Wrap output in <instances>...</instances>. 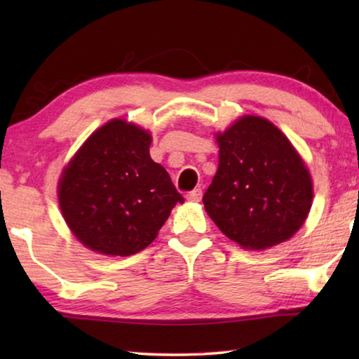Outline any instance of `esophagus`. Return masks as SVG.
Listing matches in <instances>:
<instances>
[{
  "mask_svg": "<svg viewBox=\"0 0 359 359\" xmlns=\"http://www.w3.org/2000/svg\"><path fill=\"white\" fill-rule=\"evenodd\" d=\"M201 196H203L201 188H194V190L187 193V199H188V201H191V203H198L199 199H201Z\"/></svg>",
  "mask_w": 359,
  "mask_h": 359,
  "instance_id": "1",
  "label": "esophagus"
}]
</instances>
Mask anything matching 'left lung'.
<instances>
[{
    "label": "left lung",
    "instance_id": "obj_1",
    "mask_svg": "<svg viewBox=\"0 0 359 359\" xmlns=\"http://www.w3.org/2000/svg\"><path fill=\"white\" fill-rule=\"evenodd\" d=\"M218 169L203 203L231 241L264 250L288 241L312 205V179L288 137L269 120L245 115L218 133Z\"/></svg>",
    "mask_w": 359,
    "mask_h": 359
}]
</instances>
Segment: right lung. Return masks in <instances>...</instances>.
Wrapping results in <instances>:
<instances>
[{
  "label": "right lung",
  "mask_w": 359,
  "mask_h": 359,
  "mask_svg": "<svg viewBox=\"0 0 359 359\" xmlns=\"http://www.w3.org/2000/svg\"><path fill=\"white\" fill-rule=\"evenodd\" d=\"M150 142L149 131L114 118L63 169L60 209L90 250L112 257L144 250L174 205L184 203L166 169L150 158Z\"/></svg>",
  "instance_id": "obj_1"
}]
</instances>
